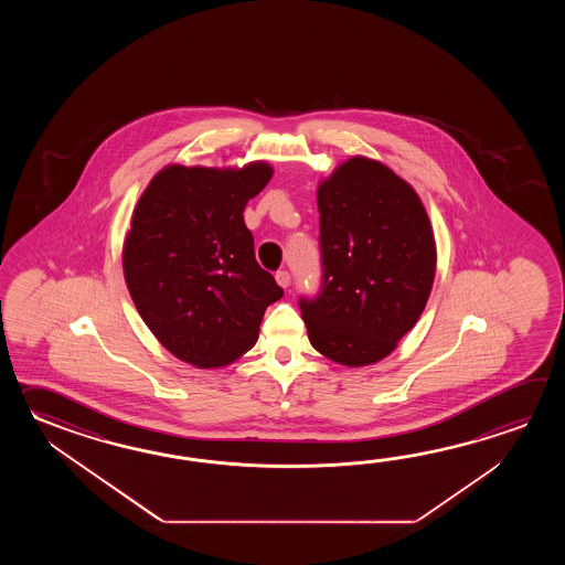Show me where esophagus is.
<instances>
[{"label": "esophagus", "instance_id": "esophagus-1", "mask_svg": "<svg viewBox=\"0 0 565 565\" xmlns=\"http://www.w3.org/2000/svg\"><path fill=\"white\" fill-rule=\"evenodd\" d=\"M278 287L288 288L290 287V275H288L287 270H278L277 275Z\"/></svg>", "mask_w": 565, "mask_h": 565}]
</instances>
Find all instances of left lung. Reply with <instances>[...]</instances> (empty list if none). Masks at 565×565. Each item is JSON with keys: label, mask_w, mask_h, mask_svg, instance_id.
<instances>
[{"label": "left lung", "mask_w": 565, "mask_h": 565, "mask_svg": "<svg viewBox=\"0 0 565 565\" xmlns=\"http://www.w3.org/2000/svg\"><path fill=\"white\" fill-rule=\"evenodd\" d=\"M323 287L300 299L312 348L348 367L384 360L420 319L436 242L418 193L392 169L355 156L319 183Z\"/></svg>", "instance_id": "obj_1"}]
</instances>
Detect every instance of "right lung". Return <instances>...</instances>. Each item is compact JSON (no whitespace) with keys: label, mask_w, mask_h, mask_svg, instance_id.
<instances>
[{"label":"right lung","mask_w":565,"mask_h":565,"mask_svg":"<svg viewBox=\"0 0 565 565\" xmlns=\"http://www.w3.org/2000/svg\"><path fill=\"white\" fill-rule=\"evenodd\" d=\"M273 178L244 168L168 166L132 210L122 273L157 341L195 367H224L258 341L266 307L282 288L254 258L248 200Z\"/></svg>","instance_id":"right-lung-1"}]
</instances>
